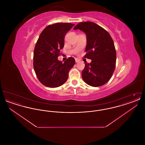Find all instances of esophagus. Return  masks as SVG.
Here are the masks:
<instances>
[{"label":"esophagus","instance_id":"obj_1","mask_svg":"<svg viewBox=\"0 0 145 145\" xmlns=\"http://www.w3.org/2000/svg\"><path fill=\"white\" fill-rule=\"evenodd\" d=\"M76 62L77 63V62H79L80 61V60L79 59H77V58H76Z\"/></svg>","mask_w":145,"mask_h":145}]
</instances>
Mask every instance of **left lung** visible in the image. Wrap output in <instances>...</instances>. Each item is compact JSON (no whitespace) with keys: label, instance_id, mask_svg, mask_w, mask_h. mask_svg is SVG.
I'll return each mask as SVG.
<instances>
[{"label":"left lung","instance_id":"obj_1","mask_svg":"<svg viewBox=\"0 0 145 145\" xmlns=\"http://www.w3.org/2000/svg\"><path fill=\"white\" fill-rule=\"evenodd\" d=\"M79 29L86 36L85 57L91 60L86 62L82 76L83 80L91 86H101L112 76L116 66V52L109 33L96 23L85 22L78 23L74 30Z\"/></svg>","mask_w":145,"mask_h":145}]
</instances>
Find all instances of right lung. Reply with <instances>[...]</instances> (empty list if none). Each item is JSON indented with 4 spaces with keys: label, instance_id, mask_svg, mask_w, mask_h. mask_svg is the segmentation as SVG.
<instances>
[{
    "label": "right lung",
    "instance_id": "add662e5",
    "mask_svg": "<svg viewBox=\"0 0 145 145\" xmlns=\"http://www.w3.org/2000/svg\"><path fill=\"white\" fill-rule=\"evenodd\" d=\"M74 25L69 23L49 25L41 33L34 52V69L39 81L49 88H57L65 83L75 59L69 57L63 63L57 59L64 46L65 36Z\"/></svg>",
    "mask_w": 145,
    "mask_h": 145
}]
</instances>
